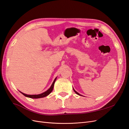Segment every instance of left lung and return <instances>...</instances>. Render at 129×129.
Masks as SVG:
<instances>
[{
    "mask_svg": "<svg viewBox=\"0 0 129 129\" xmlns=\"http://www.w3.org/2000/svg\"><path fill=\"white\" fill-rule=\"evenodd\" d=\"M74 91H75V93H76V94H77V95H80V96H81V95H80L79 93H78V92H77L76 91H75V90H74Z\"/></svg>",
    "mask_w": 129,
    "mask_h": 129,
    "instance_id": "1",
    "label": "left lung"
}]
</instances>
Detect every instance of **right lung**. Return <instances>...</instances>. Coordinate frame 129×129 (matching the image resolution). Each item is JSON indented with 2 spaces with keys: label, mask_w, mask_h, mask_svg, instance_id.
I'll use <instances>...</instances> for the list:
<instances>
[{
  "label": "right lung",
  "mask_w": 129,
  "mask_h": 129,
  "mask_svg": "<svg viewBox=\"0 0 129 129\" xmlns=\"http://www.w3.org/2000/svg\"><path fill=\"white\" fill-rule=\"evenodd\" d=\"M56 78H55V80H54V82L53 84H52L51 87H50V88L49 89H48L46 91L43 92L42 93H41V94H39V95H27V94H25V93H22L21 92H20L21 93H22L23 95H24L26 97H29V98H31V99H39V98H42V97H46L47 95H48L49 93L51 92L53 90V88H54V83H55V82L56 81Z\"/></svg>",
  "instance_id": "right-lung-1"
}]
</instances>
